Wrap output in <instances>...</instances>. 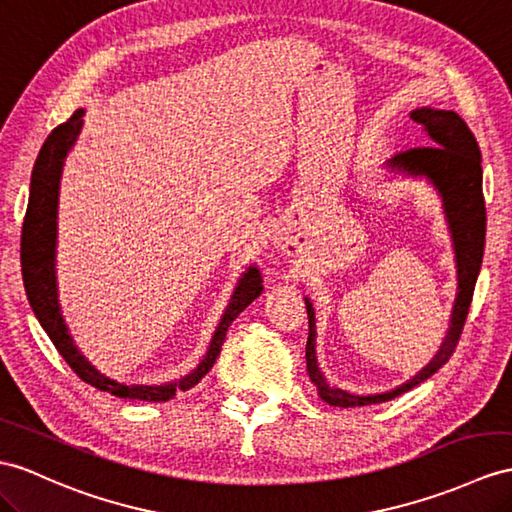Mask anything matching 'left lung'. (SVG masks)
I'll return each instance as SVG.
<instances>
[{
	"instance_id": "obj_1",
	"label": "left lung",
	"mask_w": 512,
	"mask_h": 512,
	"mask_svg": "<svg viewBox=\"0 0 512 512\" xmlns=\"http://www.w3.org/2000/svg\"><path fill=\"white\" fill-rule=\"evenodd\" d=\"M413 121L423 126L432 139V145H417L406 152L397 154L391 160L393 169H402L410 176H426L443 197V206L450 221L454 249H456V267H458V297L454 304L452 326L445 336L439 354L432 363L423 369L413 380L397 386L395 391L382 395H354L341 389H334L321 376L317 356H315V310L306 299L308 310V341H306V369L310 382L317 386L323 402L339 408L367 406L389 402L393 397L413 389L419 382L428 380L432 373L439 371L450 356L463 334L465 321L469 315L473 289L482 265L484 254V234H486V208L482 195V156L476 136L471 134L467 123L460 119L454 110H415Z\"/></svg>"
}]
</instances>
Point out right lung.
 I'll return each mask as SVG.
<instances>
[{
  "mask_svg": "<svg viewBox=\"0 0 512 512\" xmlns=\"http://www.w3.org/2000/svg\"><path fill=\"white\" fill-rule=\"evenodd\" d=\"M82 115L84 110H76L73 115L60 123L58 128L52 130L47 136L39 156H36L34 169H32V182H30V199L26 219H23L21 228V273H23V286H26L28 302L34 310L36 319L41 321L43 330L49 339L56 345L60 356L67 360V365L76 371L86 384L95 386L99 391H106L119 397H132V400L143 402H167L178 391H189L202 380L206 373L213 369L215 360L221 352V345L226 341V332L230 323L239 317V313L254 302V299L263 293V278L256 267H249L245 276L241 278L239 286L232 295V302L223 313L219 328L210 341L208 352L202 363L197 365L195 371L184 376L176 382L169 384H119L117 380L106 378L99 373L89 360H86L78 347L73 345V339L67 332L65 321H62L58 299H56V276H54V256H56V208H58V184L62 173V162L76 143L80 128H82Z\"/></svg>",
  "mask_w": 512,
  "mask_h": 512,
  "instance_id": "right-lung-1",
  "label": "right lung"
}]
</instances>
